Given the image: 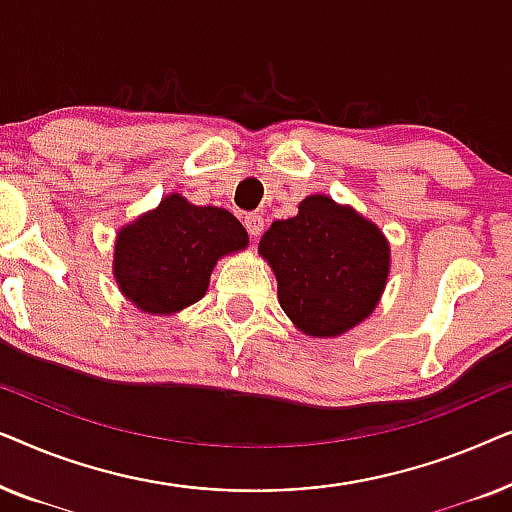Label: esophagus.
Here are the masks:
<instances>
[{
    "instance_id": "1",
    "label": "esophagus",
    "mask_w": 512,
    "mask_h": 512,
    "mask_svg": "<svg viewBox=\"0 0 512 512\" xmlns=\"http://www.w3.org/2000/svg\"><path fill=\"white\" fill-rule=\"evenodd\" d=\"M244 226H247L251 237H258V235L263 233L265 219H263L261 214H247V216H244Z\"/></svg>"
}]
</instances>
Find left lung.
<instances>
[{
  "label": "left lung",
  "mask_w": 512,
  "mask_h": 512,
  "mask_svg": "<svg viewBox=\"0 0 512 512\" xmlns=\"http://www.w3.org/2000/svg\"><path fill=\"white\" fill-rule=\"evenodd\" d=\"M258 254L275 272L286 317L312 338H338L368 319L391 265L382 230L328 195H310L296 216L272 223Z\"/></svg>",
  "instance_id": "8db88e82"
}]
</instances>
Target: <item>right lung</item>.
Returning a JSON list of instances; mask_svg holds the SVG:
<instances>
[{"instance_id":"add662e5","label":"right lung","mask_w":512,"mask_h":512,"mask_svg":"<svg viewBox=\"0 0 512 512\" xmlns=\"http://www.w3.org/2000/svg\"><path fill=\"white\" fill-rule=\"evenodd\" d=\"M247 244V230L226 209L191 205L172 193L118 230L114 277L137 310L174 314L205 296L221 256Z\"/></svg>"}]
</instances>
